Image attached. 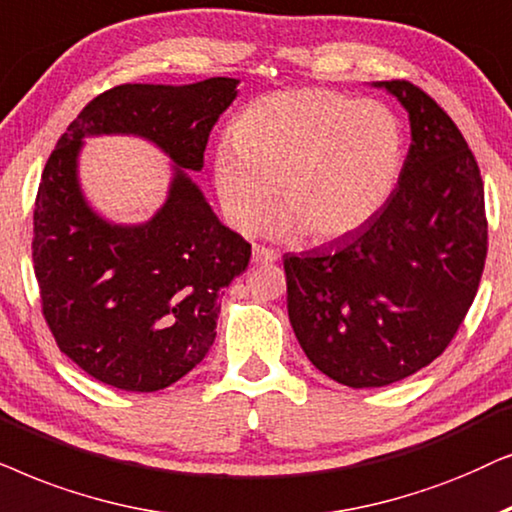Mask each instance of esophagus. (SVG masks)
Listing matches in <instances>:
<instances>
[{"mask_svg": "<svg viewBox=\"0 0 512 512\" xmlns=\"http://www.w3.org/2000/svg\"><path fill=\"white\" fill-rule=\"evenodd\" d=\"M278 252L271 248H264V245H252V262L255 264H274L278 262Z\"/></svg>", "mask_w": 512, "mask_h": 512, "instance_id": "esophagus-1", "label": "esophagus"}]
</instances>
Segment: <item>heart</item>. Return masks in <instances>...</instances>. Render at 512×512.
<instances>
[{"mask_svg":"<svg viewBox=\"0 0 512 512\" xmlns=\"http://www.w3.org/2000/svg\"><path fill=\"white\" fill-rule=\"evenodd\" d=\"M405 159L398 114L379 100L295 88L252 100L213 159V185L231 227L335 241L356 234L391 199Z\"/></svg>","mask_w":512,"mask_h":512,"instance_id":"b5f03b06","label":"heart"}]
</instances>
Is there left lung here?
<instances>
[{"mask_svg":"<svg viewBox=\"0 0 512 512\" xmlns=\"http://www.w3.org/2000/svg\"><path fill=\"white\" fill-rule=\"evenodd\" d=\"M405 107L410 149L374 220L285 255L288 316L313 367L377 388L431 365L466 318L487 257L485 189L466 140L410 81H372Z\"/></svg>","mask_w":512,"mask_h":512,"instance_id":"1","label":"left lung"}]
</instances>
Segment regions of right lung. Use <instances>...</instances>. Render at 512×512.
Returning a JSON list of instances; mask_svg holds the SVG:
<instances>
[{"mask_svg": "<svg viewBox=\"0 0 512 512\" xmlns=\"http://www.w3.org/2000/svg\"><path fill=\"white\" fill-rule=\"evenodd\" d=\"M238 84L112 88L81 109L46 161L32 241L44 318L60 351L102 384L161 391L215 342L220 295L248 267L250 243L224 227L192 173ZM102 134L147 139L169 156L167 199L145 223H112L85 199L78 156Z\"/></svg>", "mask_w": 512, "mask_h": 512, "instance_id": "right-lung-1", "label": "right lung"}]
</instances>
